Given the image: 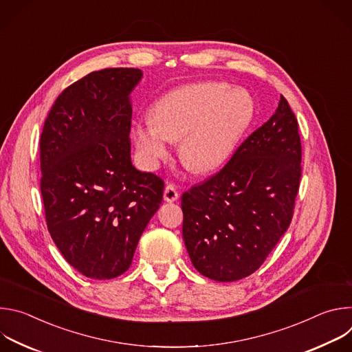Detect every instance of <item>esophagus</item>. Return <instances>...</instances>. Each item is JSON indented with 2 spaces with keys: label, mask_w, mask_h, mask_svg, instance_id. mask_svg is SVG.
Returning <instances> with one entry per match:
<instances>
[{
  "label": "esophagus",
  "mask_w": 352,
  "mask_h": 352,
  "mask_svg": "<svg viewBox=\"0 0 352 352\" xmlns=\"http://www.w3.org/2000/svg\"><path fill=\"white\" fill-rule=\"evenodd\" d=\"M178 190L175 188L174 184H168L166 188H164V200L166 202H175V200L178 199Z\"/></svg>",
  "instance_id": "34e87169"
}]
</instances>
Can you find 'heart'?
<instances>
[{
    "label": "heart",
    "instance_id": "1",
    "mask_svg": "<svg viewBox=\"0 0 352 352\" xmlns=\"http://www.w3.org/2000/svg\"><path fill=\"white\" fill-rule=\"evenodd\" d=\"M252 97L221 82L186 85L163 96L153 107V120L135 122L132 140L146 168L166 159L174 140L179 157L193 171L209 173L234 153L254 118Z\"/></svg>",
    "mask_w": 352,
    "mask_h": 352
}]
</instances>
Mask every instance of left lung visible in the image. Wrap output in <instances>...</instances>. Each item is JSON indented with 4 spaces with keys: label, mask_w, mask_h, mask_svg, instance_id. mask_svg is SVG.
I'll list each match as a JSON object with an SVG mask.
<instances>
[{
    "label": "left lung",
    "mask_w": 352,
    "mask_h": 352,
    "mask_svg": "<svg viewBox=\"0 0 352 352\" xmlns=\"http://www.w3.org/2000/svg\"><path fill=\"white\" fill-rule=\"evenodd\" d=\"M302 148L284 96L230 162L181 196L182 236L195 269L216 281L256 272L284 235L299 189Z\"/></svg>",
    "instance_id": "left-lung-1"
}]
</instances>
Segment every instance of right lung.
I'll list each match as a JSON object with an SVG mask.
<instances>
[{
  "instance_id": "right-lung-1",
  "label": "right lung",
  "mask_w": 352,
  "mask_h": 352,
  "mask_svg": "<svg viewBox=\"0 0 352 352\" xmlns=\"http://www.w3.org/2000/svg\"><path fill=\"white\" fill-rule=\"evenodd\" d=\"M138 68L94 71L68 86L40 136L47 228L65 261L94 280L125 273L164 181L131 162L129 94Z\"/></svg>"
}]
</instances>
